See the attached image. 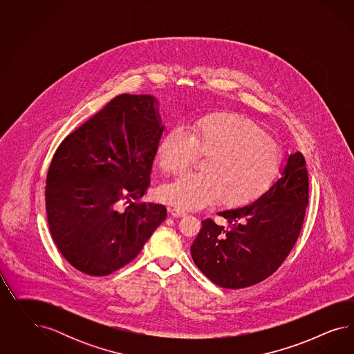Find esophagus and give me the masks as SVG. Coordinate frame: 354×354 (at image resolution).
Segmentation results:
<instances>
[{
  "instance_id": "34e87169",
  "label": "esophagus",
  "mask_w": 354,
  "mask_h": 354,
  "mask_svg": "<svg viewBox=\"0 0 354 354\" xmlns=\"http://www.w3.org/2000/svg\"><path fill=\"white\" fill-rule=\"evenodd\" d=\"M169 213L172 216H175V218H180V216H184V215L187 214L184 210H180L178 207H169Z\"/></svg>"
}]
</instances>
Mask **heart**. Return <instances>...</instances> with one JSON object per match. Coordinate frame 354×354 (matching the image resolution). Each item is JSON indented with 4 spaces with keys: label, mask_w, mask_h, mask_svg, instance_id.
Returning <instances> with one entry per match:
<instances>
[{
    "label": "heart",
    "mask_w": 354,
    "mask_h": 354,
    "mask_svg": "<svg viewBox=\"0 0 354 354\" xmlns=\"http://www.w3.org/2000/svg\"><path fill=\"white\" fill-rule=\"evenodd\" d=\"M205 156L203 171L185 174L162 188V198L178 209H200L218 197L223 205L244 204L262 192L278 171L275 141L249 119L210 114L185 129L169 131L158 145L162 171L175 175Z\"/></svg>",
    "instance_id": "obj_1"
}]
</instances>
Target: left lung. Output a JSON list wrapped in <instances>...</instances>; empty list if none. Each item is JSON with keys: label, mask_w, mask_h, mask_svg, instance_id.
Returning a JSON list of instances; mask_svg holds the SVG:
<instances>
[{"label": "left lung", "mask_w": 354, "mask_h": 354, "mask_svg": "<svg viewBox=\"0 0 354 354\" xmlns=\"http://www.w3.org/2000/svg\"><path fill=\"white\" fill-rule=\"evenodd\" d=\"M309 203L306 162L290 153L281 175L253 203L219 212L225 225L213 219L191 245L196 266L216 286L239 290L274 274L296 244Z\"/></svg>", "instance_id": "obj_1"}]
</instances>
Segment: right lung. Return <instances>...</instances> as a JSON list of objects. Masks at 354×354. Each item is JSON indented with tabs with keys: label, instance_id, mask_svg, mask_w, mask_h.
Masks as SVG:
<instances>
[{
	"label": "right lung",
	"instance_id": "right-lung-1",
	"mask_svg": "<svg viewBox=\"0 0 354 354\" xmlns=\"http://www.w3.org/2000/svg\"><path fill=\"white\" fill-rule=\"evenodd\" d=\"M163 129L157 98L123 93L55 150L45 185L48 225L76 270L105 277L126 266L166 219L163 205L132 203L149 188Z\"/></svg>",
	"mask_w": 354,
	"mask_h": 354
}]
</instances>
